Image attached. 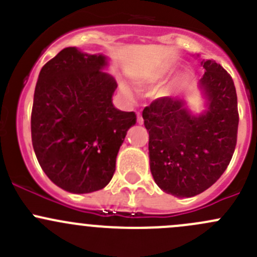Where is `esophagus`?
I'll return each instance as SVG.
<instances>
[{
    "label": "esophagus",
    "mask_w": 257,
    "mask_h": 257,
    "mask_svg": "<svg viewBox=\"0 0 257 257\" xmlns=\"http://www.w3.org/2000/svg\"><path fill=\"white\" fill-rule=\"evenodd\" d=\"M137 120H138L139 124H143V116H142L141 113H137Z\"/></svg>",
    "instance_id": "esophagus-1"
}]
</instances>
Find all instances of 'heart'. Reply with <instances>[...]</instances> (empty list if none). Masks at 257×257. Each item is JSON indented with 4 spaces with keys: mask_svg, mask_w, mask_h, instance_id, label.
I'll return each mask as SVG.
<instances>
[{
    "mask_svg": "<svg viewBox=\"0 0 257 257\" xmlns=\"http://www.w3.org/2000/svg\"><path fill=\"white\" fill-rule=\"evenodd\" d=\"M170 72V67L167 66V64H159V66L149 67V68L142 69L141 72L134 76V80L138 83L142 87H152V85L157 84L160 80H163L167 77V74ZM121 92L125 95H131V92H129L128 87L125 84L120 85ZM175 90H177V84L174 82L167 83V84L160 85L159 88L154 90L153 93V97L155 99L164 100L168 99V98L173 97L175 94Z\"/></svg>",
    "mask_w": 257,
    "mask_h": 257,
    "instance_id": "b5f03b06",
    "label": "heart"
}]
</instances>
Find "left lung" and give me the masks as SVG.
Masks as SVG:
<instances>
[{"label": "left lung", "mask_w": 257, "mask_h": 257, "mask_svg": "<svg viewBox=\"0 0 257 257\" xmlns=\"http://www.w3.org/2000/svg\"><path fill=\"white\" fill-rule=\"evenodd\" d=\"M200 64L205 71L198 83L204 99L200 113L191 110L185 98L157 99L143 110L153 179L177 198L209 189L226 170L236 145L239 113L232 78L212 59Z\"/></svg>", "instance_id": "obj_1"}]
</instances>
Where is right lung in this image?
Instances as JSON below:
<instances>
[{
  "mask_svg": "<svg viewBox=\"0 0 257 257\" xmlns=\"http://www.w3.org/2000/svg\"><path fill=\"white\" fill-rule=\"evenodd\" d=\"M109 59L64 48L43 66L33 95L31 133L38 163L63 190L93 193L112 180L134 112L114 107Z\"/></svg>",
  "mask_w": 257,
  "mask_h": 257,
  "instance_id": "1",
  "label": "right lung"
}]
</instances>
